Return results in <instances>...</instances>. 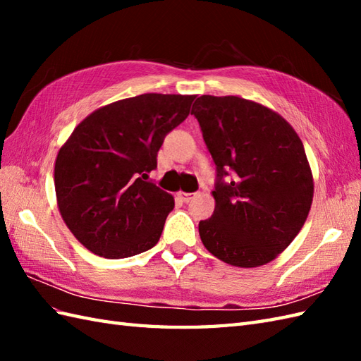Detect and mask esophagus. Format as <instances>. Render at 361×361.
Listing matches in <instances>:
<instances>
[{"mask_svg":"<svg viewBox=\"0 0 361 361\" xmlns=\"http://www.w3.org/2000/svg\"><path fill=\"white\" fill-rule=\"evenodd\" d=\"M176 195H178V198H180L181 202L188 203V202L192 200V198H194V195H195V194H190V192H178V194H176Z\"/></svg>","mask_w":361,"mask_h":361,"instance_id":"34e87169","label":"esophagus"}]
</instances>
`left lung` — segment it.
I'll use <instances>...</instances> for the list:
<instances>
[{"label":"left lung","mask_w":361,"mask_h":361,"mask_svg":"<svg viewBox=\"0 0 361 361\" xmlns=\"http://www.w3.org/2000/svg\"><path fill=\"white\" fill-rule=\"evenodd\" d=\"M192 114L217 166L216 209L198 224L204 248L240 268L271 262L301 231L312 206L302 141L281 114L239 96L203 94Z\"/></svg>","instance_id":"1"}]
</instances>
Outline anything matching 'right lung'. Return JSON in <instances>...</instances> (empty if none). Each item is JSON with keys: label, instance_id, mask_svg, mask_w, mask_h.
Wrapping results in <instances>:
<instances>
[{"label": "right lung", "instance_id": "obj_1", "mask_svg": "<svg viewBox=\"0 0 361 361\" xmlns=\"http://www.w3.org/2000/svg\"><path fill=\"white\" fill-rule=\"evenodd\" d=\"M195 96L147 93L94 110L60 147L57 206L83 247L124 259L155 247L173 197L150 181L164 136L189 116Z\"/></svg>", "mask_w": 361, "mask_h": 361}]
</instances>
